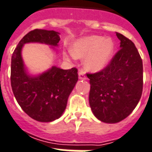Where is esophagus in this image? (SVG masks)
<instances>
[{
  "label": "esophagus",
  "instance_id": "esophagus-1",
  "mask_svg": "<svg viewBox=\"0 0 152 152\" xmlns=\"http://www.w3.org/2000/svg\"><path fill=\"white\" fill-rule=\"evenodd\" d=\"M78 78L81 79V80H85V79H87V77L85 76V74H83V71H79V73H78Z\"/></svg>",
  "mask_w": 152,
  "mask_h": 152
}]
</instances>
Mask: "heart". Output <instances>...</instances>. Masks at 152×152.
Listing matches in <instances>:
<instances>
[{
    "instance_id": "b5f03b06",
    "label": "heart",
    "mask_w": 152,
    "mask_h": 152,
    "mask_svg": "<svg viewBox=\"0 0 152 152\" xmlns=\"http://www.w3.org/2000/svg\"><path fill=\"white\" fill-rule=\"evenodd\" d=\"M114 50L115 44L111 38L93 35L75 41L71 47V54L75 58L85 57V69L96 73L108 65Z\"/></svg>"
}]
</instances>
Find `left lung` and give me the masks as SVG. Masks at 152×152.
Listing matches in <instances>:
<instances>
[{
	"mask_svg": "<svg viewBox=\"0 0 152 152\" xmlns=\"http://www.w3.org/2000/svg\"><path fill=\"white\" fill-rule=\"evenodd\" d=\"M120 49L100 72L87 74L90 79L89 104L102 122L115 124L129 115L142 93L143 68L133 42L116 33Z\"/></svg>",
	"mask_w": 152,
	"mask_h": 152,
	"instance_id": "1",
	"label": "left lung"
}]
</instances>
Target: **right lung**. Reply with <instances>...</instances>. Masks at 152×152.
<instances>
[{
    "label": "right lung",
    "instance_id": "add662e5",
    "mask_svg": "<svg viewBox=\"0 0 152 152\" xmlns=\"http://www.w3.org/2000/svg\"><path fill=\"white\" fill-rule=\"evenodd\" d=\"M60 33L53 30L34 29L20 40L11 57L10 82L14 95L22 110L39 122L59 119L67 105L68 98L78 82V69H62L52 66L38 75L28 73L22 58L23 45L38 42L56 49Z\"/></svg>",
    "mask_w": 152,
    "mask_h": 152
}]
</instances>
